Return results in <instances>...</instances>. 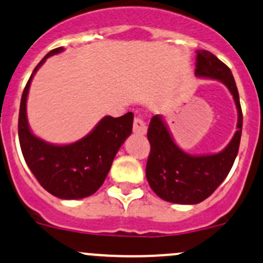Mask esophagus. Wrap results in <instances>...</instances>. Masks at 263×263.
I'll return each instance as SVG.
<instances>
[{
	"mask_svg": "<svg viewBox=\"0 0 263 263\" xmlns=\"http://www.w3.org/2000/svg\"><path fill=\"white\" fill-rule=\"evenodd\" d=\"M147 132V126H146L145 121L141 117H136L134 120V134L139 135V136H143Z\"/></svg>",
	"mask_w": 263,
	"mask_h": 263,
	"instance_id": "34e87169",
	"label": "esophagus"
}]
</instances>
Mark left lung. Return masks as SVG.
Returning <instances> with one entry per match:
<instances>
[{
  "label": "left lung",
  "instance_id": "left-lung-1",
  "mask_svg": "<svg viewBox=\"0 0 263 263\" xmlns=\"http://www.w3.org/2000/svg\"><path fill=\"white\" fill-rule=\"evenodd\" d=\"M195 76L218 79L227 85L238 110V123L229 145L219 154L192 156L171 137L161 116L151 118L147 129L150 155L146 178L155 194L176 204H198L211 197L231 171L238 154L242 135V108L231 69L211 51L198 50Z\"/></svg>",
  "mask_w": 263,
  "mask_h": 263
}]
</instances>
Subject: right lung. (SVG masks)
I'll list each match as a JSON object with an SVG mask.
<instances>
[{
    "label": "right lung",
    "instance_id": "add662e5",
    "mask_svg": "<svg viewBox=\"0 0 263 263\" xmlns=\"http://www.w3.org/2000/svg\"><path fill=\"white\" fill-rule=\"evenodd\" d=\"M60 51L63 48L49 51L26 83L18 113V140L25 161L41 186L54 197L70 200L89 197L102 186L116 154L131 135L134 113L117 118L106 116L89 135L70 145H51L34 136L26 118L30 83L41 64Z\"/></svg>",
    "mask_w": 263,
    "mask_h": 263
}]
</instances>
